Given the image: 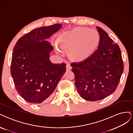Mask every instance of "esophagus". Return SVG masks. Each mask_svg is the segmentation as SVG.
Masks as SVG:
<instances>
[{"label":"esophagus","mask_w":133,"mask_h":133,"mask_svg":"<svg viewBox=\"0 0 133 133\" xmlns=\"http://www.w3.org/2000/svg\"><path fill=\"white\" fill-rule=\"evenodd\" d=\"M66 69L68 70H70L71 69V66L70 65V63H67L66 64Z\"/></svg>","instance_id":"obj_1"}]
</instances>
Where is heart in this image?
Wrapping results in <instances>:
<instances>
[{"mask_svg": "<svg viewBox=\"0 0 133 133\" xmlns=\"http://www.w3.org/2000/svg\"><path fill=\"white\" fill-rule=\"evenodd\" d=\"M60 42L62 48H70V55L72 58L82 61L94 51L99 43V37L94 31L77 28L63 33Z\"/></svg>", "mask_w": 133, "mask_h": 133, "instance_id": "1", "label": "heart"}]
</instances>
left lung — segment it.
Masks as SVG:
<instances>
[{"mask_svg": "<svg viewBox=\"0 0 133 133\" xmlns=\"http://www.w3.org/2000/svg\"><path fill=\"white\" fill-rule=\"evenodd\" d=\"M96 28L100 37L98 49L83 62L70 64L78 93L88 101L102 100L113 93L124 70L119 45L102 28Z\"/></svg>", "mask_w": 133, "mask_h": 133, "instance_id": "1", "label": "left lung"}]
</instances>
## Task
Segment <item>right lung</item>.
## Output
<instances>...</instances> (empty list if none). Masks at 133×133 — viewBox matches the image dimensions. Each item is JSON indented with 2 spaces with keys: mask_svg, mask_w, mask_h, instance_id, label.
Wrapping results in <instances>:
<instances>
[{
  "mask_svg": "<svg viewBox=\"0 0 133 133\" xmlns=\"http://www.w3.org/2000/svg\"><path fill=\"white\" fill-rule=\"evenodd\" d=\"M62 25L42 26L32 30L17 41L12 54L10 72L16 90L26 102H48L66 71V64H54L49 60L53 47L45 39Z\"/></svg>",
  "mask_w": 133,
  "mask_h": 133,
  "instance_id": "obj_1",
  "label": "right lung"
}]
</instances>
